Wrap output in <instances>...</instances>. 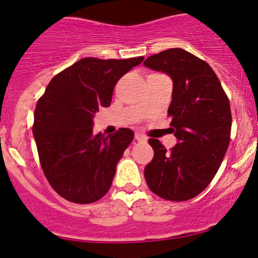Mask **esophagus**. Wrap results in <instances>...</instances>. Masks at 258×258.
<instances>
[{"instance_id":"obj_1","label":"esophagus","mask_w":258,"mask_h":258,"mask_svg":"<svg viewBox=\"0 0 258 258\" xmlns=\"http://www.w3.org/2000/svg\"><path fill=\"white\" fill-rule=\"evenodd\" d=\"M135 139H136V141H138V142H146V141H147V138L144 137V136L139 135V133H136V135H135Z\"/></svg>"}]
</instances>
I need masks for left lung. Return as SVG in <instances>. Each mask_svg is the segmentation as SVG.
<instances>
[{
    "label": "left lung",
    "mask_w": 258,
    "mask_h": 258,
    "mask_svg": "<svg viewBox=\"0 0 258 258\" xmlns=\"http://www.w3.org/2000/svg\"><path fill=\"white\" fill-rule=\"evenodd\" d=\"M144 65L172 79L167 112L177 138L171 150L159 139H149L154 158L144 177L162 199L189 200L211 183L226 155L232 130L229 99L211 67L184 49L162 51Z\"/></svg>",
    "instance_id": "8db88e82"
}]
</instances>
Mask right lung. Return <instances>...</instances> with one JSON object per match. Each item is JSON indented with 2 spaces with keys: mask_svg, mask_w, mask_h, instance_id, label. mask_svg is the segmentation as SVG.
<instances>
[{
  "mask_svg": "<svg viewBox=\"0 0 258 258\" xmlns=\"http://www.w3.org/2000/svg\"><path fill=\"white\" fill-rule=\"evenodd\" d=\"M143 59H80L55 75L38 99L32 133L41 167L68 201L91 204L110 189L135 135L130 128L93 135V117L100 106L110 105L116 82Z\"/></svg>",
  "mask_w": 258,
  "mask_h": 258,
  "instance_id": "obj_1",
  "label": "right lung"
}]
</instances>
